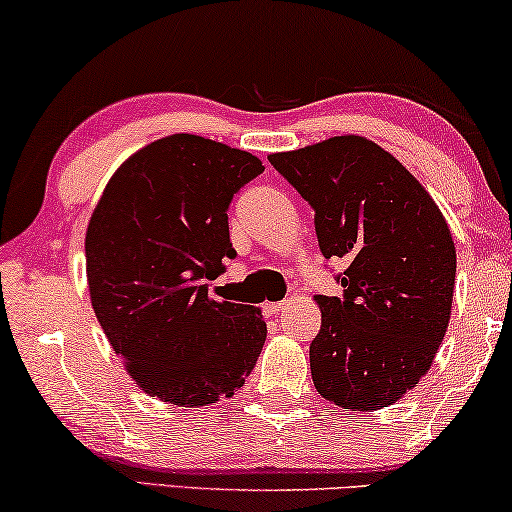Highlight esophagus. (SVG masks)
Returning <instances> with one entry per match:
<instances>
[{
    "label": "esophagus",
    "mask_w": 512,
    "mask_h": 512,
    "mask_svg": "<svg viewBox=\"0 0 512 512\" xmlns=\"http://www.w3.org/2000/svg\"><path fill=\"white\" fill-rule=\"evenodd\" d=\"M284 307H286V300H279V303H265L263 314H265V317H277V314L282 312Z\"/></svg>",
    "instance_id": "obj_1"
}]
</instances>
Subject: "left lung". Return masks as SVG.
I'll return each mask as SVG.
<instances>
[{"label":"left lung","instance_id":"1","mask_svg":"<svg viewBox=\"0 0 512 512\" xmlns=\"http://www.w3.org/2000/svg\"><path fill=\"white\" fill-rule=\"evenodd\" d=\"M268 160L312 205L321 254L347 263L335 277L342 296H317L314 387L345 410L387 408L429 373L450 324L457 251L445 216L366 137H331Z\"/></svg>","mask_w":512,"mask_h":512}]
</instances>
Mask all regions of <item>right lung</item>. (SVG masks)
<instances>
[{
    "label": "right lung",
    "mask_w": 512,
    "mask_h": 512,
    "mask_svg": "<svg viewBox=\"0 0 512 512\" xmlns=\"http://www.w3.org/2000/svg\"><path fill=\"white\" fill-rule=\"evenodd\" d=\"M263 170L247 151L181 132L132 153L104 188L86 233L90 303L149 396L202 408L254 370L261 310L219 303L207 282L235 258L230 200Z\"/></svg>",
    "instance_id": "obj_1"
}]
</instances>
